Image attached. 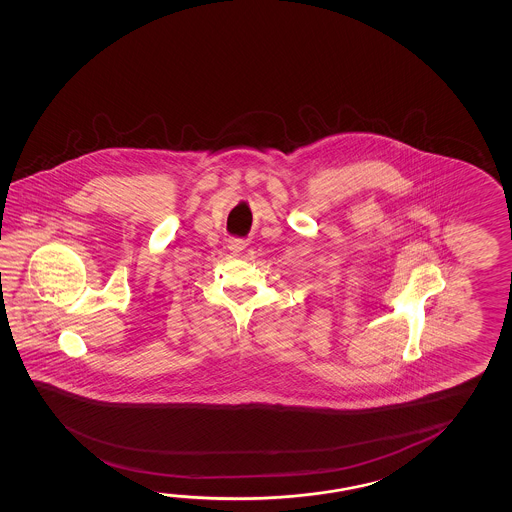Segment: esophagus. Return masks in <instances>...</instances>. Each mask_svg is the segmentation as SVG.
Listing matches in <instances>:
<instances>
[{
  "mask_svg": "<svg viewBox=\"0 0 512 512\" xmlns=\"http://www.w3.org/2000/svg\"><path fill=\"white\" fill-rule=\"evenodd\" d=\"M228 248H230V252H232V255H235V257H239L241 253L244 252V248H246V243L244 241H230V244H228Z\"/></svg>",
  "mask_w": 512,
  "mask_h": 512,
  "instance_id": "34e87169",
  "label": "esophagus"
}]
</instances>
